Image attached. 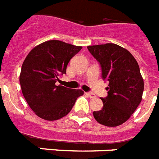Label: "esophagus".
<instances>
[{
    "instance_id": "34e87169",
    "label": "esophagus",
    "mask_w": 159,
    "mask_h": 159,
    "mask_svg": "<svg viewBox=\"0 0 159 159\" xmlns=\"http://www.w3.org/2000/svg\"><path fill=\"white\" fill-rule=\"evenodd\" d=\"M86 95H87L89 98H94L96 97L95 94H93L92 93H86Z\"/></svg>"
}]
</instances>
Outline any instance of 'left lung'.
<instances>
[{"label": "left lung", "instance_id": "1", "mask_svg": "<svg viewBox=\"0 0 159 159\" xmlns=\"http://www.w3.org/2000/svg\"><path fill=\"white\" fill-rule=\"evenodd\" d=\"M99 62L102 76L108 82L107 96L101 98L103 107L93 111L95 120L106 126L125 122L140 103L144 80L139 65L131 53L122 47L106 43L87 47Z\"/></svg>", "mask_w": 159, "mask_h": 159}]
</instances>
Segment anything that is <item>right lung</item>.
<instances>
[{"label": "right lung", "mask_w": 159, "mask_h": 159, "mask_svg": "<svg viewBox=\"0 0 159 159\" xmlns=\"http://www.w3.org/2000/svg\"><path fill=\"white\" fill-rule=\"evenodd\" d=\"M82 47L59 40H50L36 46L25 58L20 75L23 95L38 116L56 120L69 113L81 89L56 85L67 65Z\"/></svg>", "instance_id": "1"}]
</instances>
